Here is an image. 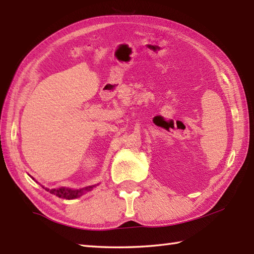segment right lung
<instances>
[{"label": "right lung", "instance_id": "obj_1", "mask_svg": "<svg viewBox=\"0 0 254 254\" xmlns=\"http://www.w3.org/2000/svg\"><path fill=\"white\" fill-rule=\"evenodd\" d=\"M94 187V186H93ZM93 187H88L85 189H79V190H72V189H67V188H59V189H49L45 188L47 191H49L51 194H55V195L61 197V198H66V199H72L75 197H78L80 195H83L85 191H89L90 189H93Z\"/></svg>", "mask_w": 254, "mask_h": 254}]
</instances>
